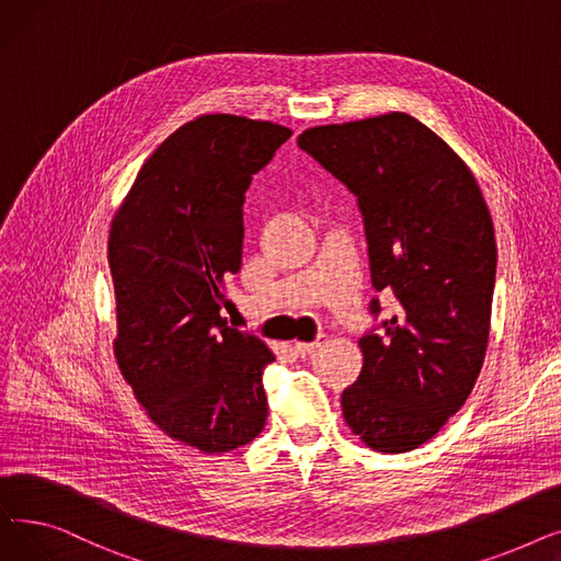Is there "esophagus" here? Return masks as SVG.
Here are the masks:
<instances>
[{"mask_svg":"<svg viewBox=\"0 0 561 561\" xmlns=\"http://www.w3.org/2000/svg\"><path fill=\"white\" fill-rule=\"evenodd\" d=\"M328 341V336L325 334H320L316 341H311V343H302V341H296V343H293V347H296V352H298V355H311V352H316L322 343H325Z\"/></svg>","mask_w":561,"mask_h":561,"instance_id":"1","label":"esophagus"}]
</instances>
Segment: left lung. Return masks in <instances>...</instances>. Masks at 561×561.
<instances>
[{"instance_id":"left-lung-1","label":"left lung","mask_w":561,"mask_h":561,"mask_svg":"<svg viewBox=\"0 0 561 561\" xmlns=\"http://www.w3.org/2000/svg\"><path fill=\"white\" fill-rule=\"evenodd\" d=\"M298 145L357 195L370 279L400 302L359 339L343 419L377 453H409L463 407L484 364L495 233L473 172L409 113L311 127ZM379 313V302H370Z\"/></svg>"}]
</instances>
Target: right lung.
Segmentation results:
<instances>
[{
    "mask_svg": "<svg viewBox=\"0 0 561 561\" xmlns=\"http://www.w3.org/2000/svg\"><path fill=\"white\" fill-rule=\"evenodd\" d=\"M290 129L209 113L147 159L108 231L117 336L113 355L138 404L170 438L206 455L263 430L261 339L220 316L225 279L241 271L243 202Z\"/></svg>",
    "mask_w": 561,
    "mask_h": 561,
    "instance_id": "add662e5",
    "label": "right lung"
}]
</instances>
